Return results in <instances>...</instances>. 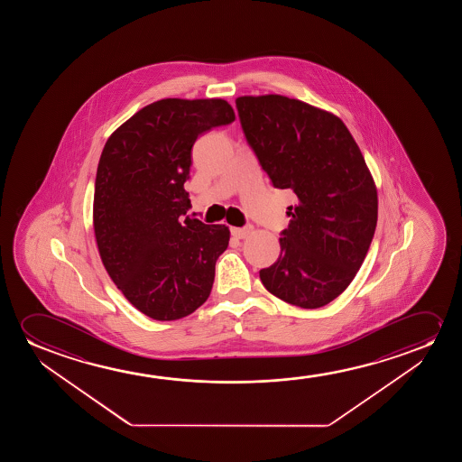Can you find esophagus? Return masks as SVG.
I'll return each mask as SVG.
<instances>
[{
    "mask_svg": "<svg viewBox=\"0 0 462 462\" xmlns=\"http://www.w3.org/2000/svg\"><path fill=\"white\" fill-rule=\"evenodd\" d=\"M232 234L236 238H246L249 235L253 234V226H245V227H235L232 228Z\"/></svg>",
    "mask_w": 462,
    "mask_h": 462,
    "instance_id": "1",
    "label": "esophagus"
}]
</instances>
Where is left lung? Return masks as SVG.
<instances>
[{
	"label": "left lung",
	"instance_id": "obj_1",
	"mask_svg": "<svg viewBox=\"0 0 462 462\" xmlns=\"http://www.w3.org/2000/svg\"><path fill=\"white\" fill-rule=\"evenodd\" d=\"M241 127L278 189L298 197L281 232L278 260L260 270L266 291L317 310L347 289L377 226V189L337 116L285 96L236 99Z\"/></svg>",
	"mask_w": 462,
	"mask_h": 462
}]
</instances>
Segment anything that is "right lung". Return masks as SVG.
Returning a JSON list of instances; mask_svg holds the SVG:
<instances>
[{
  "label": "right lung",
  "mask_w": 462,
  "mask_h": 462,
  "mask_svg": "<svg viewBox=\"0 0 462 462\" xmlns=\"http://www.w3.org/2000/svg\"><path fill=\"white\" fill-rule=\"evenodd\" d=\"M232 121L224 99H161L121 125L102 150L93 205L97 249L127 301L154 320L189 316L209 297L230 230L184 217V183L196 140Z\"/></svg>",
  "instance_id": "add662e5"
}]
</instances>
